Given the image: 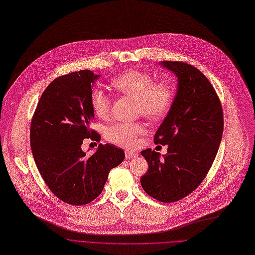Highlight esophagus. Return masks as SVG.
Instances as JSON below:
<instances>
[{
    "instance_id": "esophagus-1",
    "label": "esophagus",
    "mask_w": 255,
    "mask_h": 255,
    "mask_svg": "<svg viewBox=\"0 0 255 255\" xmlns=\"http://www.w3.org/2000/svg\"><path fill=\"white\" fill-rule=\"evenodd\" d=\"M137 155H138V154H137L136 152H134V151H129V150H126V151H125V156H126L127 159L134 158V157H136Z\"/></svg>"
}]
</instances>
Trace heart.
<instances>
[{"mask_svg":"<svg viewBox=\"0 0 255 255\" xmlns=\"http://www.w3.org/2000/svg\"><path fill=\"white\" fill-rule=\"evenodd\" d=\"M112 86L121 94L136 100V113L156 121L164 117L171 109L175 99V87L167 80L155 81L153 76L140 70H128L111 81ZM111 99L101 88H95L90 94V106L101 119L109 117ZM145 134L141 123L117 122L106 130V138L126 148H135L139 144L140 137Z\"/></svg>","mask_w":255,"mask_h":255,"instance_id":"obj_1","label":"heart"}]
</instances>
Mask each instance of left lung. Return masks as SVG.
<instances>
[{"label": "left lung", "instance_id": "obj_1", "mask_svg": "<svg viewBox=\"0 0 255 255\" xmlns=\"http://www.w3.org/2000/svg\"><path fill=\"white\" fill-rule=\"evenodd\" d=\"M178 77L173 105L154 134L155 144L168 145V153L141 151L148 171L141 186L161 202H175L193 192L210 171L222 140L224 115L214 86L197 68L179 61H163Z\"/></svg>", "mask_w": 255, "mask_h": 255}]
</instances>
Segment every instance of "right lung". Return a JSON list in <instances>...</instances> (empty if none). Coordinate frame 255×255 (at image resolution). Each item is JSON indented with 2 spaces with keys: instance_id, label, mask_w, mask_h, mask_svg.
Instances as JSON below:
<instances>
[{
  "instance_id": "obj_1",
  "label": "right lung",
  "mask_w": 255,
  "mask_h": 255,
  "mask_svg": "<svg viewBox=\"0 0 255 255\" xmlns=\"http://www.w3.org/2000/svg\"><path fill=\"white\" fill-rule=\"evenodd\" d=\"M97 78L89 70L57 77L42 92L31 119L30 146L38 172L59 199L72 205L95 200L110 171L125 157L114 144H100L90 156L81 149L85 138L101 140L89 127L95 120L91 84Z\"/></svg>"
}]
</instances>
